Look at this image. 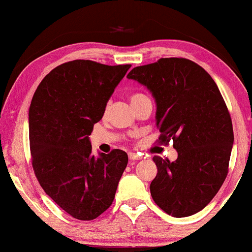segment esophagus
Instances as JSON below:
<instances>
[{"label":"esophagus","mask_w":252,"mask_h":252,"mask_svg":"<svg viewBox=\"0 0 252 252\" xmlns=\"http://www.w3.org/2000/svg\"><path fill=\"white\" fill-rule=\"evenodd\" d=\"M128 158H129V161H131V162H133V161H136V160H140V155H138L136 153H129Z\"/></svg>","instance_id":"obj_1"}]
</instances>
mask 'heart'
I'll return each mask as SVG.
<instances>
[{
  "label": "heart",
  "instance_id": "b5f03b06",
  "mask_svg": "<svg viewBox=\"0 0 252 252\" xmlns=\"http://www.w3.org/2000/svg\"><path fill=\"white\" fill-rule=\"evenodd\" d=\"M140 97H142L141 94H134V95H133V97L131 98V101L134 100V99H136V98H140Z\"/></svg>",
  "mask_w": 252,
  "mask_h": 252
}]
</instances>
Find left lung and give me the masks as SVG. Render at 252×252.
<instances>
[{"label":"left lung","instance_id":"obj_1","mask_svg":"<svg viewBox=\"0 0 252 252\" xmlns=\"http://www.w3.org/2000/svg\"><path fill=\"white\" fill-rule=\"evenodd\" d=\"M147 88L157 104L160 144L173 140L178 159L154 157L158 174L150 189L155 203L173 217L203 209L228 174L234 145L230 114L216 83L186 58H161L127 74Z\"/></svg>","mask_w":252,"mask_h":252}]
</instances>
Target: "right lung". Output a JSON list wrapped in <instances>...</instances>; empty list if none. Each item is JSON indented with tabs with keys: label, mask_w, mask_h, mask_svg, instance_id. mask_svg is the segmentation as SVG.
<instances>
[{
	"label": "right lung",
	"mask_w": 252,
	"mask_h": 252,
	"mask_svg": "<svg viewBox=\"0 0 252 252\" xmlns=\"http://www.w3.org/2000/svg\"><path fill=\"white\" fill-rule=\"evenodd\" d=\"M131 65L77 60L40 82L29 108L32 167L46 194L74 219L91 221L113 202L126 152L92 154L89 135Z\"/></svg>",
	"instance_id": "1"
}]
</instances>
